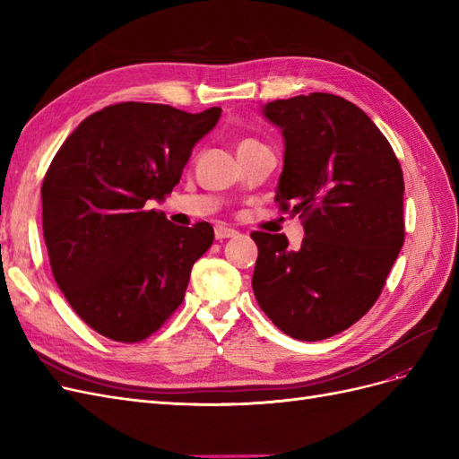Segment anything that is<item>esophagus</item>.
Returning <instances> with one entry per match:
<instances>
[{"label": "esophagus", "mask_w": 459, "mask_h": 459, "mask_svg": "<svg viewBox=\"0 0 459 459\" xmlns=\"http://www.w3.org/2000/svg\"><path fill=\"white\" fill-rule=\"evenodd\" d=\"M214 235H216L218 241H221V239L235 238V235H238V231L231 230V228H226V226H216V228H214Z\"/></svg>", "instance_id": "34e87169"}]
</instances>
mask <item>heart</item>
Returning a JSON list of instances; mask_svg holds the SVG:
<instances>
[{
  "mask_svg": "<svg viewBox=\"0 0 459 459\" xmlns=\"http://www.w3.org/2000/svg\"><path fill=\"white\" fill-rule=\"evenodd\" d=\"M247 142H253V140H247ZM243 143H245V142H243Z\"/></svg>",
  "mask_w": 459,
  "mask_h": 459,
  "instance_id": "obj_1",
  "label": "heart"
}]
</instances>
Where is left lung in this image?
Here are the masks:
<instances>
[{
	"instance_id": "1",
	"label": "left lung",
	"mask_w": 459,
	"mask_h": 459,
	"mask_svg": "<svg viewBox=\"0 0 459 459\" xmlns=\"http://www.w3.org/2000/svg\"><path fill=\"white\" fill-rule=\"evenodd\" d=\"M285 140L275 203L302 218L304 239L253 231V290L273 325L322 341L379 299L404 245V176L391 143L354 103L333 93L266 103Z\"/></svg>"
}]
</instances>
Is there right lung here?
<instances>
[{"label": "right lung", "instance_id": "obj_1", "mask_svg": "<svg viewBox=\"0 0 459 459\" xmlns=\"http://www.w3.org/2000/svg\"><path fill=\"white\" fill-rule=\"evenodd\" d=\"M221 108L191 115L126 101L90 115L66 137L41 184L55 281L100 335L140 342L184 300L191 268L214 241L208 221L174 226L147 211L182 178L191 149Z\"/></svg>", "mask_w": 459, "mask_h": 459}]
</instances>
